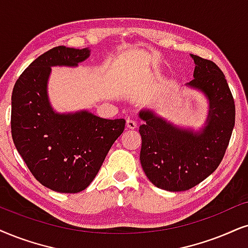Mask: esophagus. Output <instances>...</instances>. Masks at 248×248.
Masks as SVG:
<instances>
[{
  "mask_svg": "<svg viewBox=\"0 0 248 248\" xmlns=\"http://www.w3.org/2000/svg\"><path fill=\"white\" fill-rule=\"evenodd\" d=\"M126 127L128 129H135V128L137 127V124L134 120H129V119H128L126 121Z\"/></svg>",
  "mask_w": 248,
  "mask_h": 248,
  "instance_id": "obj_1",
  "label": "esophagus"
}]
</instances>
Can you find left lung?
<instances>
[{"instance_id": "obj_1", "label": "left lung", "mask_w": 248, "mask_h": 248, "mask_svg": "<svg viewBox=\"0 0 248 248\" xmlns=\"http://www.w3.org/2000/svg\"><path fill=\"white\" fill-rule=\"evenodd\" d=\"M194 62L193 80L186 86L202 93L208 113L199 130L171 124L151 108L139 112L144 173L156 187L178 192L198 186L218 167L234 127L233 97L217 65L199 56Z\"/></svg>"}]
</instances>
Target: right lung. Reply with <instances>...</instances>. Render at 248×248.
<instances>
[{
    "instance_id": "add662e5",
    "label": "right lung",
    "mask_w": 248,
    "mask_h": 248,
    "mask_svg": "<svg viewBox=\"0 0 248 248\" xmlns=\"http://www.w3.org/2000/svg\"><path fill=\"white\" fill-rule=\"evenodd\" d=\"M89 56V48L55 46L21 73L12 90L16 149L42 186L62 193H77L89 186L126 124L124 119L108 120L87 109L59 113L51 106V67H77Z\"/></svg>"
}]
</instances>
